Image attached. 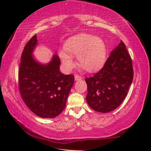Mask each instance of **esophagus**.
<instances>
[{
    "label": "esophagus",
    "instance_id": "34e87169",
    "mask_svg": "<svg viewBox=\"0 0 151 151\" xmlns=\"http://www.w3.org/2000/svg\"><path fill=\"white\" fill-rule=\"evenodd\" d=\"M82 78H82L81 76L80 75H76L75 76V81H81V80H82Z\"/></svg>",
    "mask_w": 151,
    "mask_h": 151
}]
</instances>
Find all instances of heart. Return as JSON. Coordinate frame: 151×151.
Instances as JSON below:
<instances>
[{
    "label": "heart",
    "mask_w": 151,
    "mask_h": 151,
    "mask_svg": "<svg viewBox=\"0 0 151 151\" xmlns=\"http://www.w3.org/2000/svg\"><path fill=\"white\" fill-rule=\"evenodd\" d=\"M65 51L60 50L58 55L67 70L75 67V63L71 56L77 57L79 66L88 72L99 70L105 62L106 47L101 38L81 33L66 40Z\"/></svg>",
    "instance_id": "obj_1"
}]
</instances>
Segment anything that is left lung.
Listing matches in <instances>:
<instances>
[{
    "label": "left lung",
    "mask_w": 151,
    "mask_h": 151,
    "mask_svg": "<svg viewBox=\"0 0 151 151\" xmlns=\"http://www.w3.org/2000/svg\"><path fill=\"white\" fill-rule=\"evenodd\" d=\"M132 59L124 43L112 51L103 67L94 76L86 78V99L91 109L109 112L121 105L133 79Z\"/></svg>",
    "instance_id": "obj_1"
}]
</instances>
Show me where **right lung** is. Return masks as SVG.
I'll list each match as a JSON object with an SVG mask.
<instances>
[{
	"label": "right lung",
	"instance_id": "add662e5",
	"mask_svg": "<svg viewBox=\"0 0 151 151\" xmlns=\"http://www.w3.org/2000/svg\"><path fill=\"white\" fill-rule=\"evenodd\" d=\"M37 44V35L30 39L21 55L19 70V88L24 103L36 115L54 118L65 108L74 84L73 75L60 72V60L57 55L47 65L36 61L32 52Z\"/></svg>",
	"mask_w": 151,
	"mask_h": 151
}]
</instances>
